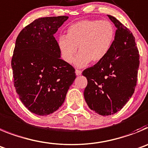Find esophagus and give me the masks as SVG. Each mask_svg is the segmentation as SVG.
<instances>
[{
	"label": "esophagus",
	"mask_w": 148,
	"mask_h": 148,
	"mask_svg": "<svg viewBox=\"0 0 148 148\" xmlns=\"http://www.w3.org/2000/svg\"><path fill=\"white\" fill-rule=\"evenodd\" d=\"M81 73H82V72H81V70H75V74H76V75H81Z\"/></svg>",
	"instance_id": "34e87169"
}]
</instances>
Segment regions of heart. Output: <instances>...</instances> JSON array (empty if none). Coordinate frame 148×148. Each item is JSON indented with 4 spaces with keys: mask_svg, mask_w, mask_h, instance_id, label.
<instances>
[{
    "mask_svg": "<svg viewBox=\"0 0 148 148\" xmlns=\"http://www.w3.org/2000/svg\"><path fill=\"white\" fill-rule=\"evenodd\" d=\"M116 30L112 23L100 20H84L70 25L67 36L58 39V46L64 62L71 63L78 47L79 53L74 60L78 67L90 62L97 63L104 59L113 45Z\"/></svg>",
    "mask_w": 148,
    "mask_h": 148,
    "instance_id": "1",
    "label": "heart"
}]
</instances>
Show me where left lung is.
<instances>
[{"label":"left lung","mask_w":148,"mask_h":148,"mask_svg":"<svg viewBox=\"0 0 148 148\" xmlns=\"http://www.w3.org/2000/svg\"><path fill=\"white\" fill-rule=\"evenodd\" d=\"M116 28L113 45L106 56L83 71L87 79L84 95L90 109L103 116L121 110L136 86L139 54L130 30L108 15Z\"/></svg>","instance_id":"8db88e82"}]
</instances>
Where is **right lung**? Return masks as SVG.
Wrapping results in <instances>:
<instances>
[{
    "label": "right lung",
    "instance_id": "add662e5",
    "mask_svg": "<svg viewBox=\"0 0 148 148\" xmlns=\"http://www.w3.org/2000/svg\"><path fill=\"white\" fill-rule=\"evenodd\" d=\"M67 16L36 19L20 32L12 59L14 85L20 101L35 114L59 109L76 78L75 69L61 59L53 35Z\"/></svg>",
    "mask_w": 148,
    "mask_h": 148
}]
</instances>
